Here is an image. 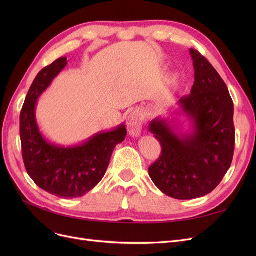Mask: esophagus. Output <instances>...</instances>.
<instances>
[{"instance_id":"1","label":"esophagus","mask_w":256,"mask_h":256,"mask_svg":"<svg viewBox=\"0 0 256 256\" xmlns=\"http://www.w3.org/2000/svg\"><path fill=\"white\" fill-rule=\"evenodd\" d=\"M127 128L129 134L134 138L140 136L142 132V116L138 111L131 112L127 118Z\"/></svg>"}]
</instances>
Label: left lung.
I'll use <instances>...</instances> for the list:
<instances>
[{"instance_id":"left-lung-1","label":"left lung","mask_w":256,"mask_h":256,"mask_svg":"<svg viewBox=\"0 0 256 256\" xmlns=\"http://www.w3.org/2000/svg\"><path fill=\"white\" fill-rule=\"evenodd\" d=\"M190 54L194 84L174 112L187 118L190 131L182 132L170 116L156 118L148 127L162 146L150 176L161 192L177 200L202 198L214 190L228 171L235 147L234 104L226 84L198 51L190 49Z\"/></svg>"}]
</instances>
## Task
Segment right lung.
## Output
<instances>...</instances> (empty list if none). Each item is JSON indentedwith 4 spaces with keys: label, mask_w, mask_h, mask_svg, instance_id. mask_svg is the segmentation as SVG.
Here are the masks:
<instances>
[{
    "label": "right lung",
    "mask_w": 256,
    "mask_h": 256,
    "mask_svg": "<svg viewBox=\"0 0 256 256\" xmlns=\"http://www.w3.org/2000/svg\"><path fill=\"white\" fill-rule=\"evenodd\" d=\"M67 63V58H60L36 76L20 113V138L23 161L34 182L50 194L74 198L84 196L102 180L115 146L125 140L127 129L122 124L74 146L46 140L36 122L37 100Z\"/></svg>",
    "instance_id": "1"
}]
</instances>
